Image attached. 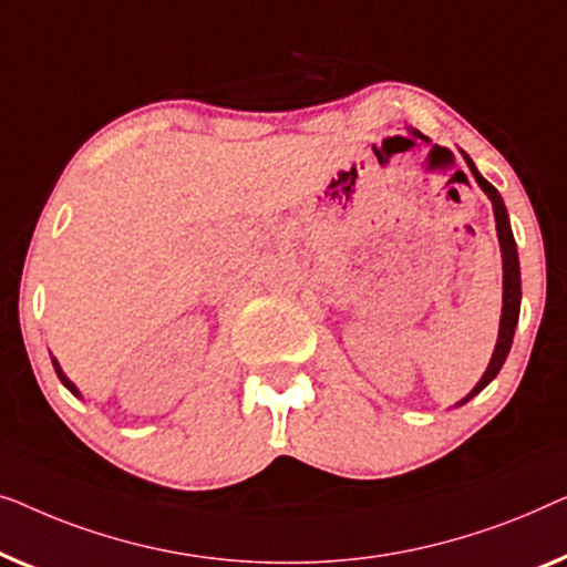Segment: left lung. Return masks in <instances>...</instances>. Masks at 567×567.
Here are the masks:
<instances>
[{
	"label": "left lung",
	"instance_id": "1",
	"mask_svg": "<svg viewBox=\"0 0 567 567\" xmlns=\"http://www.w3.org/2000/svg\"><path fill=\"white\" fill-rule=\"evenodd\" d=\"M462 156H465V162L470 166V172H473V177L477 185L485 195L491 197L493 203V215H496V230H498V244H501V257H504V308H501V326H498V341H496V349H493V357L488 362V370L483 372V378L477 380V385L470 390L467 398H462V403H467L470 398H475L481 390L488 385V382L496 378L501 372V367H504L506 357H508V349H512V341H514V331H516V323H519V306H522V275H519V254H516V241H514V234H512V223H508V213H506V205L501 200L498 189L491 185L488 179L483 177L481 172L475 169L473 158H470L465 151H462Z\"/></svg>",
	"mask_w": 567,
	"mask_h": 567
}]
</instances>
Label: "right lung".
I'll use <instances>...</instances> for the list:
<instances>
[{
    "label": "right lung",
    "instance_id": "add662e5",
    "mask_svg": "<svg viewBox=\"0 0 567 567\" xmlns=\"http://www.w3.org/2000/svg\"><path fill=\"white\" fill-rule=\"evenodd\" d=\"M51 362H53V370H55V374H59V380L63 382V385H66V388L71 390V393H74L76 398H82V393H79V390H76V385H74V382H71V380L66 378V374H63V370H61V364H59V362H55V357H51Z\"/></svg>",
    "mask_w": 567,
    "mask_h": 567
}]
</instances>
